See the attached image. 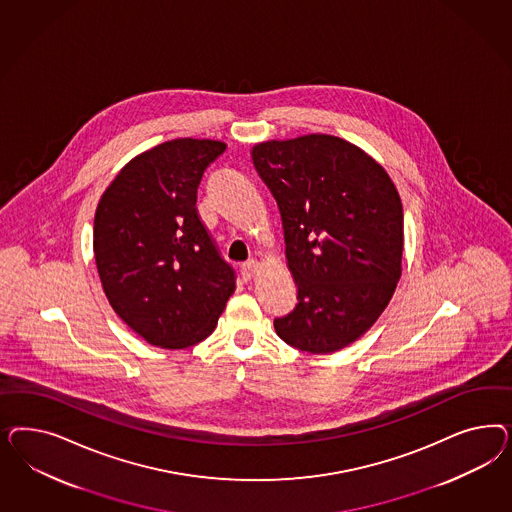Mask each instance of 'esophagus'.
<instances>
[{
	"label": "esophagus",
	"instance_id": "obj_1",
	"mask_svg": "<svg viewBox=\"0 0 512 512\" xmlns=\"http://www.w3.org/2000/svg\"><path fill=\"white\" fill-rule=\"evenodd\" d=\"M259 266L261 264L257 263V261H248V263L242 264V268H240V274H242V279L244 281H249V279L255 278V274H257V270H259Z\"/></svg>",
	"mask_w": 512,
	"mask_h": 512
}]
</instances>
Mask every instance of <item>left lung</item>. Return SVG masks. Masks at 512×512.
Instances as JSON below:
<instances>
[{"instance_id":"left-lung-1","label":"left lung","mask_w":512,"mask_h":512,"mask_svg":"<svg viewBox=\"0 0 512 512\" xmlns=\"http://www.w3.org/2000/svg\"><path fill=\"white\" fill-rule=\"evenodd\" d=\"M253 165L278 202L295 310L274 319L279 338L326 355L379 319L402 276L403 208L387 171L332 135L268 140Z\"/></svg>"}]
</instances>
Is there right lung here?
<instances>
[{"label": "right lung", "mask_w": 512, "mask_h": 512, "mask_svg": "<svg viewBox=\"0 0 512 512\" xmlns=\"http://www.w3.org/2000/svg\"><path fill=\"white\" fill-rule=\"evenodd\" d=\"M219 140L174 139L137 155L103 193L93 253L112 310L140 338L186 349L208 338L236 289L197 212Z\"/></svg>", "instance_id": "1"}]
</instances>
